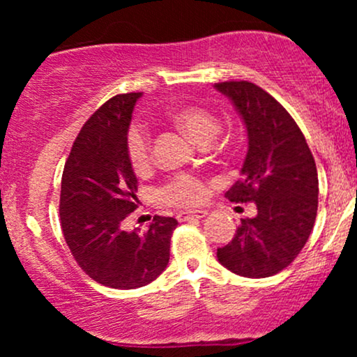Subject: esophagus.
<instances>
[{
	"mask_svg": "<svg viewBox=\"0 0 357 357\" xmlns=\"http://www.w3.org/2000/svg\"><path fill=\"white\" fill-rule=\"evenodd\" d=\"M208 215V211L206 210H192V211H181L178 215V220L179 221H188V220H192V218H196V220H202V218H204V216Z\"/></svg>",
	"mask_w": 357,
	"mask_h": 357,
	"instance_id": "34e87169",
	"label": "esophagus"
}]
</instances>
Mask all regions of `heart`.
I'll use <instances>...</instances> for the list:
<instances>
[{
    "mask_svg": "<svg viewBox=\"0 0 357 357\" xmlns=\"http://www.w3.org/2000/svg\"><path fill=\"white\" fill-rule=\"evenodd\" d=\"M166 119L195 144L206 146L220 130V121L211 110L199 105H179L167 110ZM126 155L129 166L139 176H144L153 167L151 141L142 130L130 129L126 139ZM208 195V186L203 179L192 174L174 176L159 191L161 199L173 206H195Z\"/></svg>",
    "mask_w": 357,
    "mask_h": 357,
    "instance_id": "1",
    "label": "heart"
}]
</instances>
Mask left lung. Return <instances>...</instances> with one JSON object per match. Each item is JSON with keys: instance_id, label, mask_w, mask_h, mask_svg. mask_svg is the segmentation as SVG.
Wrapping results in <instances>:
<instances>
[{"instance_id": "8db88e82", "label": "left lung", "mask_w": 357, "mask_h": 357, "mask_svg": "<svg viewBox=\"0 0 357 357\" xmlns=\"http://www.w3.org/2000/svg\"><path fill=\"white\" fill-rule=\"evenodd\" d=\"M215 87L233 102L248 134L241 178L225 196L257 204L255 218L241 220L216 257L236 275H275L296 260L314 228L319 196L314 155L292 116L264 89L247 80Z\"/></svg>"}]
</instances>
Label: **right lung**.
<instances>
[{"label":"right lung","instance_id":"1","mask_svg":"<svg viewBox=\"0 0 357 357\" xmlns=\"http://www.w3.org/2000/svg\"><path fill=\"white\" fill-rule=\"evenodd\" d=\"M141 92L112 97L92 114L73 142L61 174L60 223L73 258L90 278L112 289L155 280L169 261L178 221L154 216L147 231H124L137 208V178L126 155Z\"/></svg>","mask_w":357,"mask_h":357}]
</instances>
